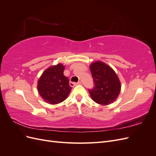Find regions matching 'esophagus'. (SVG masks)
<instances>
[{"label":"esophagus","instance_id":"1","mask_svg":"<svg viewBox=\"0 0 156 156\" xmlns=\"http://www.w3.org/2000/svg\"><path fill=\"white\" fill-rule=\"evenodd\" d=\"M81 84V83L80 82V81H79V82H77V83L69 82V85H70L71 87H74V86H75V85H77V84Z\"/></svg>","mask_w":156,"mask_h":156}]
</instances>
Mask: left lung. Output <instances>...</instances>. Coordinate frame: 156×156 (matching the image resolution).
Returning a JSON list of instances; mask_svg holds the SVG:
<instances>
[{
    "instance_id": "left-lung-1",
    "label": "left lung",
    "mask_w": 156,
    "mask_h": 156,
    "mask_svg": "<svg viewBox=\"0 0 156 156\" xmlns=\"http://www.w3.org/2000/svg\"><path fill=\"white\" fill-rule=\"evenodd\" d=\"M94 87L88 91L92 100L99 104L107 105L117 98L121 85L118 76L111 67L100 61L90 66Z\"/></svg>"
}]
</instances>
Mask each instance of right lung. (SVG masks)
<instances>
[{
  "label": "right lung",
  "mask_w": 156,
  "mask_h": 156,
  "mask_svg": "<svg viewBox=\"0 0 156 156\" xmlns=\"http://www.w3.org/2000/svg\"><path fill=\"white\" fill-rule=\"evenodd\" d=\"M64 66L58 64L47 69L37 82V90L44 100L50 104H57L66 99L72 87L64 76Z\"/></svg>",
  "instance_id": "add662e5"
}]
</instances>
